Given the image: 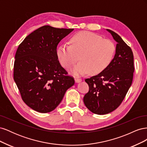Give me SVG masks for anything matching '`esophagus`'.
I'll return each instance as SVG.
<instances>
[{"label":"esophagus","instance_id":"34e87169","mask_svg":"<svg viewBox=\"0 0 147 147\" xmlns=\"http://www.w3.org/2000/svg\"><path fill=\"white\" fill-rule=\"evenodd\" d=\"M82 81V80L81 78H75V83H80Z\"/></svg>","mask_w":147,"mask_h":147}]
</instances>
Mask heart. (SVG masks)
Here are the masks:
<instances>
[{
	"instance_id": "1",
	"label": "heart",
	"mask_w": 147,
	"mask_h": 147,
	"mask_svg": "<svg viewBox=\"0 0 147 147\" xmlns=\"http://www.w3.org/2000/svg\"><path fill=\"white\" fill-rule=\"evenodd\" d=\"M70 45L62 44L57 49L56 55L61 65L68 69L78 61L73 69L75 75L99 74L108 67L116 51L114 43L109 39L88 31L75 34L70 39Z\"/></svg>"
}]
</instances>
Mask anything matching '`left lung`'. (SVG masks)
<instances>
[{
  "label": "left lung",
  "instance_id": "8db88e82",
  "mask_svg": "<svg viewBox=\"0 0 147 147\" xmlns=\"http://www.w3.org/2000/svg\"><path fill=\"white\" fill-rule=\"evenodd\" d=\"M117 42L114 58L107 68L87 78L89 91L83 102L91 112L105 115L117 109L131 87L134 72L131 48L113 30L107 29Z\"/></svg>",
  "mask_w": 147,
  "mask_h": 147
}]
</instances>
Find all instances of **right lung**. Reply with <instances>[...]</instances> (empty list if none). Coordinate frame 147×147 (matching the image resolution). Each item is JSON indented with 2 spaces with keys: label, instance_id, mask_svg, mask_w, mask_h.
Instances as JSON below:
<instances>
[{
  "label": "right lung",
  "instance_id": "right-lung-1",
  "mask_svg": "<svg viewBox=\"0 0 147 147\" xmlns=\"http://www.w3.org/2000/svg\"><path fill=\"white\" fill-rule=\"evenodd\" d=\"M73 30L43 26L28 35L17 49L13 78L22 99L38 112L55 110L75 83L56 55L58 43Z\"/></svg>",
  "mask_w": 147,
  "mask_h": 147
}]
</instances>
